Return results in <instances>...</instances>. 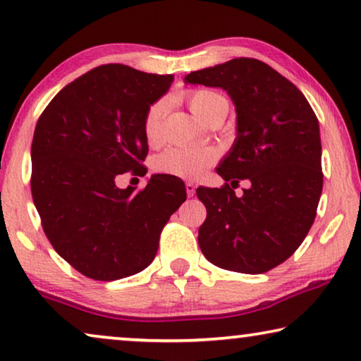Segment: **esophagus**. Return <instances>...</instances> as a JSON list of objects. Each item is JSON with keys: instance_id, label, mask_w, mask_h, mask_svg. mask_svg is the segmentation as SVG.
Returning a JSON list of instances; mask_svg holds the SVG:
<instances>
[{"instance_id": "esophagus-1", "label": "esophagus", "mask_w": 361, "mask_h": 361, "mask_svg": "<svg viewBox=\"0 0 361 361\" xmlns=\"http://www.w3.org/2000/svg\"><path fill=\"white\" fill-rule=\"evenodd\" d=\"M185 192L189 197H194L195 195V185L192 184V182H185Z\"/></svg>"}]
</instances>
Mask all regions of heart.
Listing matches in <instances>:
<instances>
[{"instance_id": "b5f03b06", "label": "heart", "mask_w": 361, "mask_h": 361, "mask_svg": "<svg viewBox=\"0 0 361 361\" xmlns=\"http://www.w3.org/2000/svg\"><path fill=\"white\" fill-rule=\"evenodd\" d=\"M187 105L190 111L207 123L216 113H228L230 103L221 93L209 88H199L187 93ZM162 115H164V102H157L146 113L145 136L151 146L162 142ZM216 159V152L210 147H171L157 157L156 167L162 174L195 179L212 166Z\"/></svg>"}]
</instances>
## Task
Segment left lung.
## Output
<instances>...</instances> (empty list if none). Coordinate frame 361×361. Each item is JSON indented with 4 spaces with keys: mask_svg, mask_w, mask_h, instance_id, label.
Instances as JSON below:
<instances>
[{
    "mask_svg": "<svg viewBox=\"0 0 361 361\" xmlns=\"http://www.w3.org/2000/svg\"><path fill=\"white\" fill-rule=\"evenodd\" d=\"M185 83L230 95L236 140L216 172L231 186L250 182L240 197L228 184L197 189L207 209L202 253L219 268L266 273L299 248L317 214L324 184L317 116L293 82L256 59L190 72Z\"/></svg>",
    "mask_w": 361,
    "mask_h": 361,
    "instance_id": "8db88e82",
    "label": "left lung"
}]
</instances>
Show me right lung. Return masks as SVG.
Segmentation results:
<instances>
[{"instance_id":"right-lung-1","label":"right lung","mask_w":361,"mask_h":361,"mask_svg":"<svg viewBox=\"0 0 361 361\" xmlns=\"http://www.w3.org/2000/svg\"><path fill=\"white\" fill-rule=\"evenodd\" d=\"M172 80L106 63L63 87L39 116L34 205L54 250L87 278L115 281L147 268L162 228L187 199L174 176H152L137 192L115 184L123 172L142 171L146 113Z\"/></svg>"}]
</instances>
